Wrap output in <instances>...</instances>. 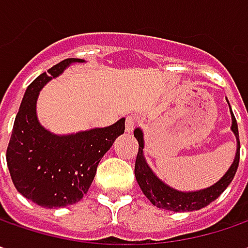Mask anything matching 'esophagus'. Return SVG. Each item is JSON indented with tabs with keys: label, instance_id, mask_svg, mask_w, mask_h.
Returning <instances> with one entry per match:
<instances>
[{
	"label": "esophagus",
	"instance_id": "1",
	"mask_svg": "<svg viewBox=\"0 0 248 248\" xmlns=\"http://www.w3.org/2000/svg\"><path fill=\"white\" fill-rule=\"evenodd\" d=\"M137 124V118L134 115H129L126 118V124H124V130L127 133H132L134 126Z\"/></svg>",
	"mask_w": 248,
	"mask_h": 248
}]
</instances>
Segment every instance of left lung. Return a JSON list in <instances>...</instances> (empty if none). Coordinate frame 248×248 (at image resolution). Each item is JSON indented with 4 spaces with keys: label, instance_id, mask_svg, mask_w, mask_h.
Wrapping results in <instances>:
<instances>
[{
    "label": "left lung",
    "instance_id": "1",
    "mask_svg": "<svg viewBox=\"0 0 248 248\" xmlns=\"http://www.w3.org/2000/svg\"><path fill=\"white\" fill-rule=\"evenodd\" d=\"M228 101V98H226ZM229 104V101H228ZM231 118H232V126L231 130L236 137V154L232 165L225 171L217 183L210 185L207 188L198 189V191H180L170 186L169 184L162 181L158 175L154 173V170L148 165L145 155H144V132L141 127L134 129V137L139 141V154L136 159V166H134V175L139 183V186L145 195V198L159 209L170 210V211H193V210H201L210 204L211 202L217 199L221 193L228 188V185L232 183L233 177L236 174V170L239 166V158H240V141H239V130L236 124L235 115L231 109Z\"/></svg>",
    "mask_w": 248,
    "mask_h": 248
}]
</instances>
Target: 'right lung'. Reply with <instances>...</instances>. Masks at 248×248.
I'll use <instances>...</instances> for the list:
<instances>
[{
  "mask_svg": "<svg viewBox=\"0 0 248 248\" xmlns=\"http://www.w3.org/2000/svg\"><path fill=\"white\" fill-rule=\"evenodd\" d=\"M77 63L85 60L65 59L29 85L6 151L16 189L46 209H60L81 201L89 191L98 162L124 132V118L106 127L68 134H56L41 124L37 115L39 92Z\"/></svg>",
  "mask_w": 248,
  "mask_h": 248,
  "instance_id": "add662e5",
  "label": "right lung"
}]
</instances>
